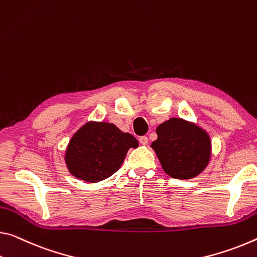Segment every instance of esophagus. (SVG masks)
<instances>
[{"instance_id": "1", "label": "esophagus", "mask_w": 257, "mask_h": 257, "mask_svg": "<svg viewBox=\"0 0 257 257\" xmlns=\"http://www.w3.org/2000/svg\"><path fill=\"white\" fill-rule=\"evenodd\" d=\"M140 143L142 144V145H146L149 143V138L146 137V136H142V137H140Z\"/></svg>"}]
</instances>
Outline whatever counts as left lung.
Instances as JSON below:
<instances>
[{
    "label": "left lung",
    "instance_id": "1",
    "mask_svg": "<svg viewBox=\"0 0 257 257\" xmlns=\"http://www.w3.org/2000/svg\"><path fill=\"white\" fill-rule=\"evenodd\" d=\"M156 151L166 174L189 180L200 174L210 158V138L205 130L183 119L172 117L157 128Z\"/></svg>",
    "mask_w": 257,
    "mask_h": 257
}]
</instances>
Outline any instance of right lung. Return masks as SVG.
<instances>
[{"instance_id":"add662e5","label":"right lung","mask_w":257,"mask_h":257,"mask_svg":"<svg viewBox=\"0 0 257 257\" xmlns=\"http://www.w3.org/2000/svg\"><path fill=\"white\" fill-rule=\"evenodd\" d=\"M138 142L113 123L88 122L68 143L65 161L70 173L84 182H99L117 172L130 148Z\"/></svg>"}]
</instances>
